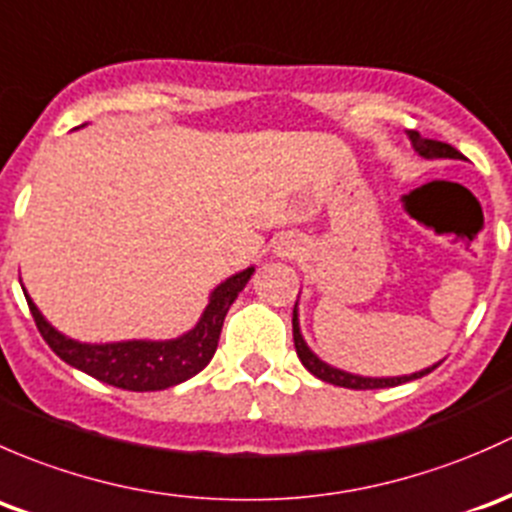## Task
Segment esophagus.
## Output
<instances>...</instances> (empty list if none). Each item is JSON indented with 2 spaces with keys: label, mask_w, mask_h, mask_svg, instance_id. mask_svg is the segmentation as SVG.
Masks as SVG:
<instances>
[{
  "label": "esophagus",
  "mask_w": 512,
  "mask_h": 512,
  "mask_svg": "<svg viewBox=\"0 0 512 512\" xmlns=\"http://www.w3.org/2000/svg\"><path fill=\"white\" fill-rule=\"evenodd\" d=\"M276 254L281 258H295V256H298L300 254L298 239H293V236H283V239L276 244Z\"/></svg>",
  "instance_id": "obj_1"
}]
</instances>
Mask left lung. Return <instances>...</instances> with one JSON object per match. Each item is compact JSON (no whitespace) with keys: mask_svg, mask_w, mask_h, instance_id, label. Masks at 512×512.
<instances>
[{"mask_svg":"<svg viewBox=\"0 0 512 512\" xmlns=\"http://www.w3.org/2000/svg\"><path fill=\"white\" fill-rule=\"evenodd\" d=\"M407 135H409V140H412L414 150L419 152L421 157H426V160H434V157H451V160H463L461 152H458L456 147L446 145V142L426 140V138H421L416 130H409ZM293 342H295V352H298V357H300V362H303L305 370H308L310 374H315L318 379H323V382L335 384V387H347V389L397 387V384L412 382V379L424 377V374L434 372L436 367H439V365L426 367V370L414 372V374H404V377H362V374H350L345 370H337V367H330L328 362L320 360V357L315 355V352L310 350L308 345H305L303 335H300V325H298V303H295V308H293Z\"/></svg>","mask_w":512,"mask_h":512,"instance_id":"8db88e82","label":"left lung"}]
</instances>
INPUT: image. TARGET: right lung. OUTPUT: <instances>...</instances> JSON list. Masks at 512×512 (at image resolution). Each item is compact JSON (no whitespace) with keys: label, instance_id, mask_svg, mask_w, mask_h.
<instances>
[{"label":"right lung","instance_id":"1","mask_svg":"<svg viewBox=\"0 0 512 512\" xmlns=\"http://www.w3.org/2000/svg\"><path fill=\"white\" fill-rule=\"evenodd\" d=\"M251 276H254V266L219 283L209 295V305L204 308L199 323L182 337L160 342L128 340L88 345V342L71 340L61 335L54 325L46 323L29 293L24 295L41 337L66 365L91 374L105 384L128 389V392H157V389L175 387L209 365L217 352L226 313Z\"/></svg>","mask_w":512,"mask_h":512}]
</instances>
